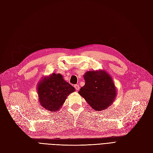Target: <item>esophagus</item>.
Masks as SVG:
<instances>
[{
	"mask_svg": "<svg viewBox=\"0 0 153 153\" xmlns=\"http://www.w3.org/2000/svg\"><path fill=\"white\" fill-rule=\"evenodd\" d=\"M75 89H76V91H79V89H80V86H79V85L78 84H76V85H75Z\"/></svg>",
	"mask_w": 153,
	"mask_h": 153,
	"instance_id": "esophagus-1",
	"label": "esophagus"
}]
</instances>
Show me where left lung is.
I'll list each match as a JSON object with an SVG mask.
<instances>
[{
	"label": "left lung",
	"instance_id": "1",
	"mask_svg": "<svg viewBox=\"0 0 153 153\" xmlns=\"http://www.w3.org/2000/svg\"><path fill=\"white\" fill-rule=\"evenodd\" d=\"M85 85L78 94L96 111L108 108L117 96V90L113 79L104 70L87 71L83 76Z\"/></svg>",
	"mask_w": 153,
	"mask_h": 153
}]
</instances>
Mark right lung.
Segmentation results:
<instances>
[{
	"label": "right lung",
	"mask_w": 153,
	"mask_h": 153,
	"mask_svg": "<svg viewBox=\"0 0 153 153\" xmlns=\"http://www.w3.org/2000/svg\"><path fill=\"white\" fill-rule=\"evenodd\" d=\"M75 91L60 73L44 77L38 84L39 101L44 108L52 112L58 111L68 96Z\"/></svg>",
	"instance_id": "add662e5"
}]
</instances>
